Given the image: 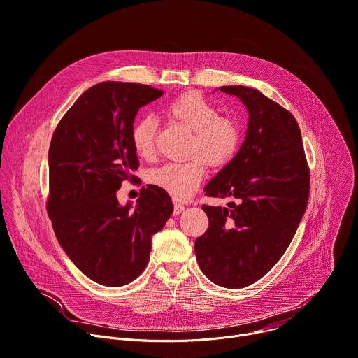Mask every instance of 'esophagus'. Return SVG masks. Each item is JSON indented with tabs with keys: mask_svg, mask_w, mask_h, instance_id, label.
<instances>
[{
	"mask_svg": "<svg viewBox=\"0 0 358 358\" xmlns=\"http://www.w3.org/2000/svg\"><path fill=\"white\" fill-rule=\"evenodd\" d=\"M183 211H185V206L179 204V203H175V206H173V214H175V216H178V214H180Z\"/></svg>",
	"mask_w": 358,
	"mask_h": 358,
	"instance_id": "obj_1",
	"label": "esophagus"
}]
</instances>
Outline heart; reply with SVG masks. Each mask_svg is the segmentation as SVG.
<instances>
[{
  "mask_svg": "<svg viewBox=\"0 0 358 358\" xmlns=\"http://www.w3.org/2000/svg\"><path fill=\"white\" fill-rule=\"evenodd\" d=\"M168 113L193 132L187 155L198 157L180 164H166L152 171L148 180L173 199L187 200L203 182L204 162L222 169L234 161L241 147V131L234 120L219 115L216 107L194 92L176 97ZM155 136L157 122L152 117H144L134 124L131 144L139 158L151 161L155 157Z\"/></svg>",
  "mask_w": 358,
  "mask_h": 358,
  "instance_id": "1",
  "label": "heart"
}]
</instances>
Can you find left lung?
I'll list each match as a JSON object with an SVG mask.
<instances>
[{
	"label": "left lung",
	"instance_id": "1",
	"mask_svg": "<svg viewBox=\"0 0 358 358\" xmlns=\"http://www.w3.org/2000/svg\"><path fill=\"white\" fill-rule=\"evenodd\" d=\"M250 114L245 141L234 161L204 187L230 197L229 207L203 204L207 231L196 238L200 269L230 289L261 279L289 247L308 206L310 172L295 117L261 92L223 86Z\"/></svg>",
	"mask_w": 358,
	"mask_h": 358
}]
</instances>
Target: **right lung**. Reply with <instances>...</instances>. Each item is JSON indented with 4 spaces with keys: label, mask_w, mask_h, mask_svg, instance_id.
Masks as SVG:
<instances>
[{
    "label": "right lung",
    "mask_w": 358,
    "mask_h": 358,
    "mask_svg": "<svg viewBox=\"0 0 358 358\" xmlns=\"http://www.w3.org/2000/svg\"><path fill=\"white\" fill-rule=\"evenodd\" d=\"M162 94L139 83L94 85L62 117L50 141L46 210L56 238L86 276L106 287L142 273L152 234L173 213L169 194L154 185L141 189L134 210L117 199L139 166L131 144L135 115Z\"/></svg>",
    "instance_id": "1"
}]
</instances>
